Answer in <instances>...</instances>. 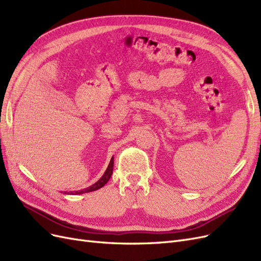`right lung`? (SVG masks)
Masks as SVG:
<instances>
[{
	"label": "right lung",
	"instance_id": "1",
	"mask_svg": "<svg viewBox=\"0 0 261 261\" xmlns=\"http://www.w3.org/2000/svg\"><path fill=\"white\" fill-rule=\"evenodd\" d=\"M113 164H114V161H113V158L111 159V161H110V163H109V165H108V168H107V170H106V172H105V174L101 176V178L98 180V181H96V183H94L93 185H91V186H89V187H87V188H84V189H81V191H76V192H65V194H72V195H81V194H85V193H90V192H93V191H97V189H99V188H101V187H103L108 181H109V179L111 178V175H112V173H113Z\"/></svg>",
	"mask_w": 261,
	"mask_h": 261
}]
</instances>
